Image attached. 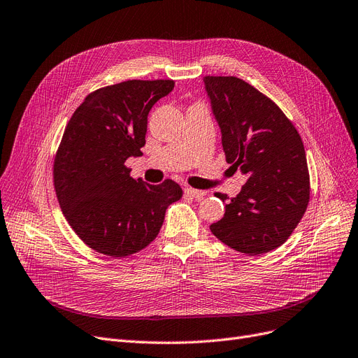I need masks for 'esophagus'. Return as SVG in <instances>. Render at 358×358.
Listing matches in <instances>:
<instances>
[{
    "label": "esophagus",
    "mask_w": 358,
    "mask_h": 358,
    "mask_svg": "<svg viewBox=\"0 0 358 358\" xmlns=\"http://www.w3.org/2000/svg\"><path fill=\"white\" fill-rule=\"evenodd\" d=\"M184 193H186V194L190 196V197H193V199H196V201L203 199L205 194H206L205 190H197V189H192V187H186V189H184Z\"/></svg>",
    "instance_id": "obj_1"
}]
</instances>
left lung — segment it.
<instances>
[{
  "label": "left lung",
  "instance_id": "1",
  "mask_svg": "<svg viewBox=\"0 0 358 358\" xmlns=\"http://www.w3.org/2000/svg\"><path fill=\"white\" fill-rule=\"evenodd\" d=\"M226 161L248 177L210 231L234 250L259 255L282 246L310 201L306 149L271 99L236 76H205ZM220 199L227 194L215 193Z\"/></svg>",
  "mask_w": 358,
  "mask_h": 358
}]
</instances>
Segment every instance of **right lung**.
Segmentation results:
<instances>
[{"mask_svg":"<svg viewBox=\"0 0 358 358\" xmlns=\"http://www.w3.org/2000/svg\"><path fill=\"white\" fill-rule=\"evenodd\" d=\"M171 79L131 81L96 90L78 106L55 157V189L64 218L87 246L122 258L156 239L166 208L181 199L176 181L152 186L125 166L141 156L153 104Z\"/></svg>","mask_w":358,"mask_h":358,"instance_id":"add662e5","label":"right lung"}]
</instances>
